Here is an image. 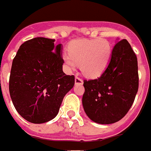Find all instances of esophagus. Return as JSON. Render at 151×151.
I'll return each instance as SVG.
<instances>
[{
  "label": "esophagus",
  "mask_w": 151,
  "mask_h": 151,
  "mask_svg": "<svg viewBox=\"0 0 151 151\" xmlns=\"http://www.w3.org/2000/svg\"><path fill=\"white\" fill-rule=\"evenodd\" d=\"M75 83H76V84L82 85L83 83V79H81L79 77L76 76V78H75Z\"/></svg>",
  "instance_id": "34e87169"
}]
</instances>
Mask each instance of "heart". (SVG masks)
<instances>
[{
  "mask_svg": "<svg viewBox=\"0 0 151 151\" xmlns=\"http://www.w3.org/2000/svg\"><path fill=\"white\" fill-rule=\"evenodd\" d=\"M68 52L63 54L62 58L68 69L74 70L80 64L85 76L95 78L99 76L109 64L112 47L104 38L80 39L71 42Z\"/></svg>",
  "mask_w": 151,
  "mask_h": 151,
  "instance_id": "obj_1",
  "label": "heart"
}]
</instances>
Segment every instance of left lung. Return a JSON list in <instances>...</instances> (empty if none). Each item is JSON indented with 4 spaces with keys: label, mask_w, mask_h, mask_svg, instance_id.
I'll return each mask as SVG.
<instances>
[{
    "label": "left lung",
    "mask_w": 151,
    "mask_h": 151,
    "mask_svg": "<svg viewBox=\"0 0 151 151\" xmlns=\"http://www.w3.org/2000/svg\"><path fill=\"white\" fill-rule=\"evenodd\" d=\"M83 106L88 117L100 124L119 121L128 113L137 93V55L127 40L116 42L101 76L84 80Z\"/></svg>",
    "instance_id": "left-lung-1"
}]
</instances>
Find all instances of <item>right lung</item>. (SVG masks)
Instances as JSON below:
<instances>
[{
    "label": "right lung",
    "mask_w": 151,
    "mask_h": 151,
    "mask_svg": "<svg viewBox=\"0 0 151 151\" xmlns=\"http://www.w3.org/2000/svg\"><path fill=\"white\" fill-rule=\"evenodd\" d=\"M54 42L42 37L26 41L12 62L10 96L17 113L30 123L54 119L75 84L74 76L62 71V45Z\"/></svg>",
    "instance_id": "right-lung-1"
}]
</instances>
